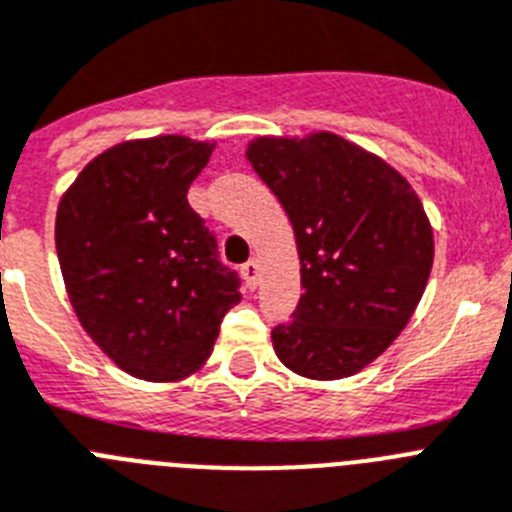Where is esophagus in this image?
<instances>
[{"instance_id": "34e87169", "label": "esophagus", "mask_w": 512, "mask_h": 512, "mask_svg": "<svg viewBox=\"0 0 512 512\" xmlns=\"http://www.w3.org/2000/svg\"><path fill=\"white\" fill-rule=\"evenodd\" d=\"M242 278L244 283L250 288L257 286V278H260V265H257V260H250V262H244L242 265Z\"/></svg>"}]
</instances>
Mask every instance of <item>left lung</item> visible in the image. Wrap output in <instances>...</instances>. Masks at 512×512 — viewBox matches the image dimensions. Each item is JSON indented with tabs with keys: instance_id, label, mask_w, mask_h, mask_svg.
<instances>
[{
	"instance_id": "obj_1",
	"label": "left lung",
	"mask_w": 512,
	"mask_h": 512,
	"mask_svg": "<svg viewBox=\"0 0 512 512\" xmlns=\"http://www.w3.org/2000/svg\"><path fill=\"white\" fill-rule=\"evenodd\" d=\"M247 162L291 219L301 293L273 330L275 355L306 379H345L410 322L433 268V229L397 170L319 131L255 139Z\"/></svg>"
}]
</instances>
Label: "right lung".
Listing matches in <instances>:
<instances>
[{"label": "right lung", "mask_w": 512, "mask_h": 512, "mask_svg": "<svg viewBox=\"0 0 512 512\" xmlns=\"http://www.w3.org/2000/svg\"><path fill=\"white\" fill-rule=\"evenodd\" d=\"M211 151L185 136L118 144L92 159L59 203L56 252L71 306L136 379L198 371L242 299L239 275L188 203Z\"/></svg>", "instance_id": "right-lung-1"}]
</instances>
